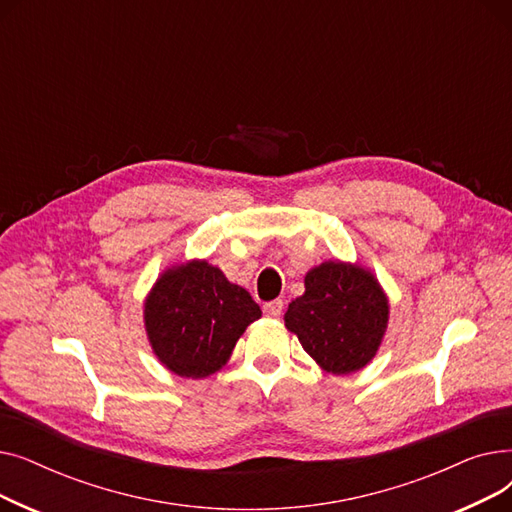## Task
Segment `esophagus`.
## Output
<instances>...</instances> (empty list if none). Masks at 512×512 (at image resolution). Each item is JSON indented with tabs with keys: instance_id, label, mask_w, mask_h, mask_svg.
I'll list each match as a JSON object with an SVG mask.
<instances>
[{
	"instance_id": "34e87169",
	"label": "esophagus",
	"mask_w": 512,
	"mask_h": 512,
	"mask_svg": "<svg viewBox=\"0 0 512 512\" xmlns=\"http://www.w3.org/2000/svg\"><path fill=\"white\" fill-rule=\"evenodd\" d=\"M282 309H284V303H282L280 299L270 301V303L263 305V313H265L267 317H280V315H282Z\"/></svg>"
}]
</instances>
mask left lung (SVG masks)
Here are the masks:
<instances>
[{"label":"left lung","mask_w":512,"mask_h":512,"mask_svg":"<svg viewBox=\"0 0 512 512\" xmlns=\"http://www.w3.org/2000/svg\"><path fill=\"white\" fill-rule=\"evenodd\" d=\"M284 321L321 369L344 375L378 353L388 326V299L363 267L326 261L307 272L305 294L288 305Z\"/></svg>","instance_id":"left-lung-1"}]
</instances>
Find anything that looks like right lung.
<instances>
[{
  "label": "right lung",
  "mask_w": 512,
  "mask_h": 512,
  "mask_svg": "<svg viewBox=\"0 0 512 512\" xmlns=\"http://www.w3.org/2000/svg\"><path fill=\"white\" fill-rule=\"evenodd\" d=\"M261 317L251 294L207 261L172 267L145 301V328L153 353L180 378L218 371L236 340Z\"/></svg>",
  "instance_id": "1"
}]
</instances>
